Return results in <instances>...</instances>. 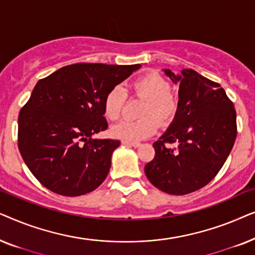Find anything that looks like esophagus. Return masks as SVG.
I'll return each instance as SVG.
<instances>
[{
    "label": "esophagus",
    "instance_id": "34e87169",
    "mask_svg": "<svg viewBox=\"0 0 255 255\" xmlns=\"http://www.w3.org/2000/svg\"><path fill=\"white\" fill-rule=\"evenodd\" d=\"M122 144L127 145V146H131V147L137 148L140 146V142H132V141H127V140H122Z\"/></svg>",
    "mask_w": 255,
    "mask_h": 255
}]
</instances>
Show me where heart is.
<instances>
[{
    "mask_svg": "<svg viewBox=\"0 0 255 255\" xmlns=\"http://www.w3.org/2000/svg\"><path fill=\"white\" fill-rule=\"evenodd\" d=\"M133 95L145 100L140 116L137 121L124 120L111 128L114 137L122 140L137 142L151 137L158 128V122L167 124L177 111V99L170 93V83L156 72H148L134 79L130 85ZM127 99V94L120 87H114L103 100V113L109 121H117ZM157 119L155 120V118Z\"/></svg>",
    "mask_w": 255,
    "mask_h": 255,
    "instance_id": "1",
    "label": "heart"
}]
</instances>
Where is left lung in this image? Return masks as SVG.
Returning <instances> with one entry per match:
<instances>
[{"label":"left lung","instance_id":"obj_1","mask_svg":"<svg viewBox=\"0 0 255 255\" xmlns=\"http://www.w3.org/2000/svg\"><path fill=\"white\" fill-rule=\"evenodd\" d=\"M165 74L179 83L175 117L159 140L145 174L153 186L170 195H186L210 182L224 165L237 137L236 110L221 85L194 69ZM167 142L178 144L165 147Z\"/></svg>","mask_w":255,"mask_h":255}]
</instances>
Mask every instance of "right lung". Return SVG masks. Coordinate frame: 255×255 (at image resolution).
Wrapping results in <instances>:
<instances>
[{
	"instance_id": "right-lung-1",
	"label": "right lung",
	"mask_w": 255,
	"mask_h": 255,
	"mask_svg": "<svg viewBox=\"0 0 255 255\" xmlns=\"http://www.w3.org/2000/svg\"><path fill=\"white\" fill-rule=\"evenodd\" d=\"M140 67L81 62L37 82L19 111L18 148L44 187L73 197L106 180L121 141L93 138L108 128L104 96Z\"/></svg>"
}]
</instances>
